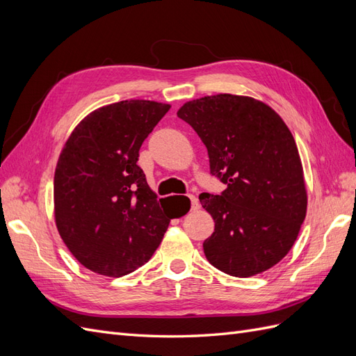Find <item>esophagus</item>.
<instances>
[{"label": "esophagus", "mask_w": 356, "mask_h": 356, "mask_svg": "<svg viewBox=\"0 0 356 356\" xmlns=\"http://www.w3.org/2000/svg\"><path fill=\"white\" fill-rule=\"evenodd\" d=\"M188 199H190V202H191V209H197V208H199V200H197V197L193 196V195H188Z\"/></svg>", "instance_id": "esophagus-1"}]
</instances>
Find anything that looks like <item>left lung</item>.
Returning <instances> with one entry per match:
<instances>
[{"label":"left lung","mask_w":356,"mask_h":356,"mask_svg":"<svg viewBox=\"0 0 356 356\" xmlns=\"http://www.w3.org/2000/svg\"><path fill=\"white\" fill-rule=\"evenodd\" d=\"M177 115L207 145L211 174L227 184L218 196H199L215 222L203 242L208 261L236 277L268 270L293 248L307 211L293 134L275 110L250 96H204Z\"/></svg>","instance_id":"left-lung-1"}]
</instances>
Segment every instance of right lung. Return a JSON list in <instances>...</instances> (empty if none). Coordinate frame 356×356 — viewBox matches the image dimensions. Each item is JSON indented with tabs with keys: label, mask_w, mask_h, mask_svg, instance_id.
Returning <instances> with one entry per match:
<instances>
[{
	"label": "right lung",
	"mask_w": 356,
	"mask_h": 356,
	"mask_svg": "<svg viewBox=\"0 0 356 356\" xmlns=\"http://www.w3.org/2000/svg\"><path fill=\"white\" fill-rule=\"evenodd\" d=\"M169 108L144 99L101 106L62 148L53 187L56 227L70 252L95 273L118 277L136 270L152 258L170 220L181 217L165 212L136 165L144 139Z\"/></svg>",
	"instance_id": "obj_1"
}]
</instances>
